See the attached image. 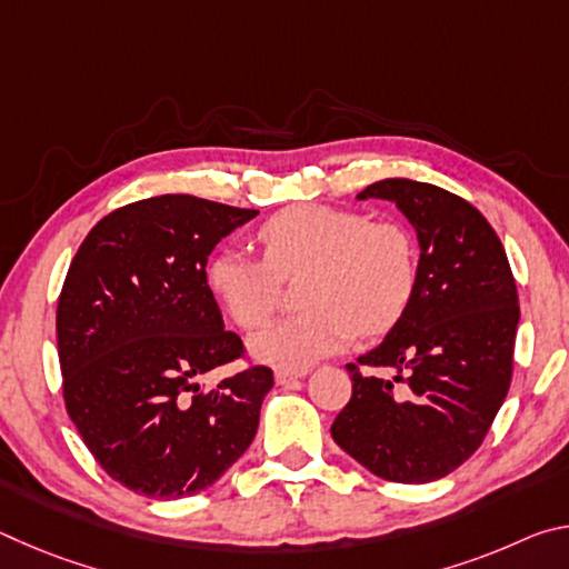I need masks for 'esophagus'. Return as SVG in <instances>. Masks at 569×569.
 I'll return each instance as SVG.
<instances>
[{
	"label": "esophagus",
	"instance_id": "34e87169",
	"mask_svg": "<svg viewBox=\"0 0 569 569\" xmlns=\"http://www.w3.org/2000/svg\"><path fill=\"white\" fill-rule=\"evenodd\" d=\"M301 377H306V371H291V369H278L276 371V383H281V387H286V383H293Z\"/></svg>",
	"mask_w": 569,
	"mask_h": 569
}]
</instances>
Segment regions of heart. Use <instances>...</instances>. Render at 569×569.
<instances>
[{"instance_id":"b5f03b06","label":"heart","mask_w":569,"mask_h":569,"mask_svg":"<svg viewBox=\"0 0 569 569\" xmlns=\"http://www.w3.org/2000/svg\"><path fill=\"white\" fill-rule=\"evenodd\" d=\"M263 258L223 248L206 266V283L240 329L256 331L281 303L278 276L308 268V308L250 341L256 359L301 371L341 351L356 333H381L401 319L417 288L419 250L397 220H369L359 210L293 206L258 230Z\"/></svg>"}]
</instances>
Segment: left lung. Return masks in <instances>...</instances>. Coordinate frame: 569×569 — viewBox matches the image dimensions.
Segmentation results:
<instances>
[{"label":"left lung","mask_w":569,"mask_h":569,"mask_svg":"<svg viewBox=\"0 0 569 569\" xmlns=\"http://www.w3.org/2000/svg\"><path fill=\"white\" fill-rule=\"evenodd\" d=\"M359 200L397 203L417 230V288L383 341L349 363L353 391L331 427L346 455L401 485L447 477L475 455L512 381L517 286L479 210L431 182L387 178ZM395 377L363 375L360 366Z\"/></svg>","instance_id":"left-lung-1"}]
</instances>
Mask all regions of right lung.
<instances>
[{
    "label": "right lung",
    "mask_w": 569,
    "mask_h": 569,
    "mask_svg": "<svg viewBox=\"0 0 569 569\" xmlns=\"http://www.w3.org/2000/svg\"><path fill=\"white\" fill-rule=\"evenodd\" d=\"M256 216L196 196L138 200L104 216L72 258L57 301L64 407L100 467L132 492H203L256 437L268 366L210 391L198 383L243 356L206 266Z\"/></svg>",
    "instance_id": "obj_1"
}]
</instances>
